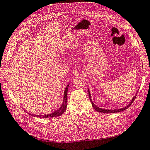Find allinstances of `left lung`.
I'll return each mask as SVG.
<instances>
[{
  "label": "left lung",
  "instance_id": "left-lung-1",
  "mask_svg": "<svg viewBox=\"0 0 150 150\" xmlns=\"http://www.w3.org/2000/svg\"><path fill=\"white\" fill-rule=\"evenodd\" d=\"M88 94H89V99H90V101L91 102V104H92V106H93V108L97 111V112H101V113H115V112H121V111H123L125 109H127V108H129L130 107V106L132 104L133 102L134 101L135 98H136V95L137 94V92L136 93V95L135 96L133 97V98H132V100H131L130 103H129V104L125 106V108H121V109H113V110H109V109H101V108H100L98 107H97V106L95 105L94 103L93 102V101H92V99L91 98V94H90V91L89 90V89H88Z\"/></svg>",
  "mask_w": 150,
  "mask_h": 150
}]
</instances>
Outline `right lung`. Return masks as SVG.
<instances>
[{
	"instance_id": "add662e5",
	"label": "right lung",
	"mask_w": 150,
	"mask_h": 150,
	"mask_svg": "<svg viewBox=\"0 0 150 150\" xmlns=\"http://www.w3.org/2000/svg\"><path fill=\"white\" fill-rule=\"evenodd\" d=\"M69 84L66 86L65 91H64V100L63 103L61 105V106L56 110L55 112L50 113V114H45V115H32V116L33 117H39V118H53V117H59L60 115H62L64 112L67 109V92H68V89ZM31 115V114H30Z\"/></svg>"
}]
</instances>
